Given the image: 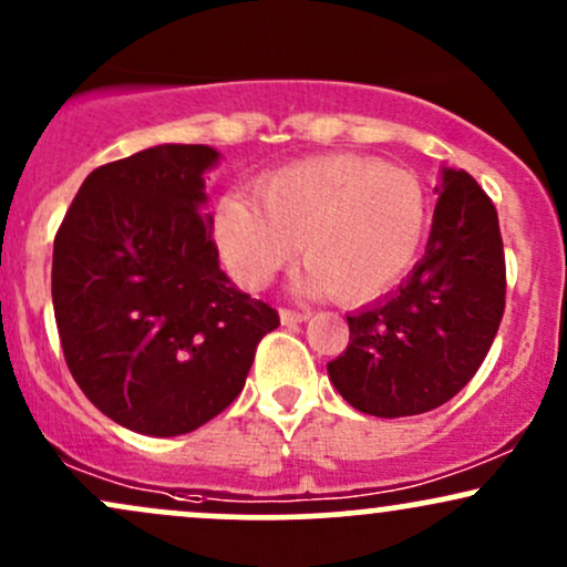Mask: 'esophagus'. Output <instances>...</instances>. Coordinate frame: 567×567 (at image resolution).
<instances>
[{
    "instance_id": "34e87169",
    "label": "esophagus",
    "mask_w": 567,
    "mask_h": 567,
    "mask_svg": "<svg viewBox=\"0 0 567 567\" xmlns=\"http://www.w3.org/2000/svg\"><path fill=\"white\" fill-rule=\"evenodd\" d=\"M309 311H292V309H279V320L282 324H298V322H306L309 320Z\"/></svg>"
}]
</instances>
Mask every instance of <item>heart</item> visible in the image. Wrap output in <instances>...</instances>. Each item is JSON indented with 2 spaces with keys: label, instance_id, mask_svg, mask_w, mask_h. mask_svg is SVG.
Segmentation results:
<instances>
[{
  "label": "heart",
  "instance_id": "b5f03b06",
  "mask_svg": "<svg viewBox=\"0 0 567 567\" xmlns=\"http://www.w3.org/2000/svg\"><path fill=\"white\" fill-rule=\"evenodd\" d=\"M426 226L429 197L419 175L373 157L330 154L271 173L256 186V202L226 197L216 243L245 290L264 288L298 245L303 290L365 303L408 275Z\"/></svg>",
  "mask_w": 567,
  "mask_h": 567
}]
</instances>
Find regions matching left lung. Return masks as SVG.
<instances>
[{
	"label": "left lung",
	"instance_id": "1",
	"mask_svg": "<svg viewBox=\"0 0 567 567\" xmlns=\"http://www.w3.org/2000/svg\"><path fill=\"white\" fill-rule=\"evenodd\" d=\"M426 252L400 290L349 315L328 362L360 413L402 419L445 405L483 365L506 303L498 213L466 171H442Z\"/></svg>",
	"mask_w": 567,
	"mask_h": 567
}]
</instances>
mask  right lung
<instances>
[{
	"mask_svg": "<svg viewBox=\"0 0 567 567\" xmlns=\"http://www.w3.org/2000/svg\"><path fill=\"white\" fill-rule=\"evenodd\" d=\"M218 152L162 143L84 178L53 245V309L66 365L120 426L175 437L243 392L269 303L218 266L205 171Z\"/></svg>",
	"mask_w": 567,
	"mask_h": 567,
	"instance_id": "obj_1",
	"label": "right lung"
}]
</instances>
